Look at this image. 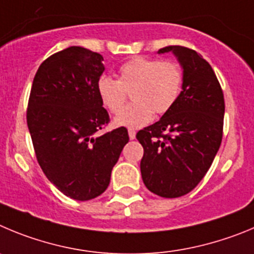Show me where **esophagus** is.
Returning a JSON list of instances; mask_svg holds the SVG:
<instances>
[{
  "label": "esophagus",
  "mask_w": 254,
  "mask_h": 254,
  "mask_svg": "<svg viewBox=\"0 0 254 254\" xmlns=\"http://www.w3.org/2000/svg\"><path fill=\"white\" fill-rule=\"evenodd\" d=\"M127 132H129V138L131 139V140H132V139H135V135H136L135 130H134V129H129V130H127Z\"/></svg>",
  "instance_id": "34e87169"
}]
</instances>
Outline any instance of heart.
Listing matches in <instances>:
<instances>
[{"label":"heart","instance_id":"b5f03b06","mask_svg":"<svg viewBox=\"0 0 254 254\" xmlns=\"http://www.w3.org/2000/svg\"><path fill=\"white\" fill-rule=\"evenodd\" d=\"M182 84L184 70L176 62L132 57L119 68L118 79L100 77L97 93L107 110L118 114L130 93L134 102L116 116L115 124L140 127L152 120L154 113L163 115L175 106Z\"/></svg>","mask_w":254,"mask_h":254}]
</instances>
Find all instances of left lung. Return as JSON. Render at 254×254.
<instances>
[{
	"instance_id": "8db88e82",
	"label": "left lung",
	"mask_w": 254,
	"mask_h": 254,
	"mask_svg": "<svg viewBox=\"0 0 254 254\" xmlns=\"http://www.w3.org/2000/svg\"><path fill=\"white\" fill-rule=\"evenodd\" d=\"M184 68L175 106L136 132L143 145L141 178L150 192L180 197L191 192L209 171L223 139L224 95L211 65L193 49L170 45Z\"/></svg>"
}]
</instances>
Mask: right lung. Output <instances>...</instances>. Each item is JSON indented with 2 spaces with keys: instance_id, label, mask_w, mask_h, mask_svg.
<instances>
[{
  "instance_id": "right-lung-1",
  "label": "right lung",
  "mask_w": 254,
  "mask_h": 254,
  "mask_svg": "<svg viewBox=\"0 0 254 254\" xmlns=\"http://www.w3.org/2000/svg\"><path fill=\"white\" fill-rule=\"evenodd\" d=\"M101 54L69 47L43 62L31 86L26 122L39 166L68 197L101 195L125 144L127 127L100 134L110 123L97 93Z\"/></svg>"
}]
</instances>
